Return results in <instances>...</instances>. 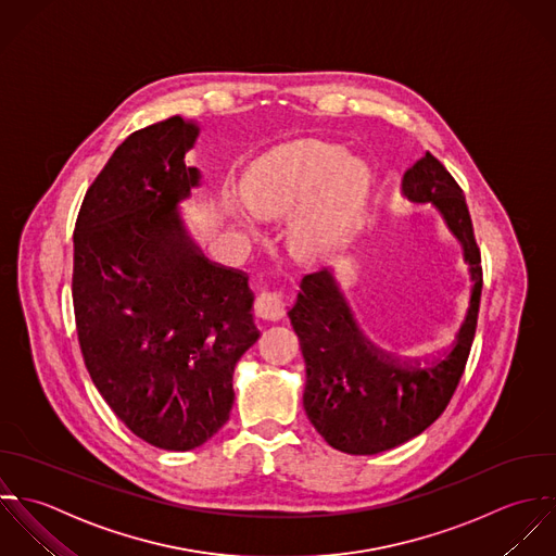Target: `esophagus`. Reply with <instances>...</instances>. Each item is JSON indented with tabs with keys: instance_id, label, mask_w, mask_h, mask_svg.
<instances>
[{
	"instance_id": "esophagus-1",
	"label": "esophagus",
	"mask_w": 556,
	"mask_h": 556,
	"mask_svg": "<svg viewBox=\"0 0 556 556\" xmlns=\"http://www.w3.org/2000/svg\"><path fill=\"white\" fill-rule=\"evenodd\" d=\"M257 314L264 320H279L286 314V299L277 290H262L257 296Z\"/></svg>"
}]
</instances>
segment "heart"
Segmentation results:
<instances>
[{
	"label": "heart",
	"instance_id": "1",
	"mask_svg": "<svg viewBox=\"0 0 556 556\" xmlns=\"http://www.w3.org/2000/svg\"><path fill=\"white\" fill-rule=\"evenodd\" d=\"M242 198L229 211L255 231L262 217H286V247L303 264H325L348 244L361 222L371 174L343 146L301 139L257 159L242 176Z\"/></svg>",
	"mask_w": 556,
	"mask_h": 556
}]
</instances>
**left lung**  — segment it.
Listing matches in <instances>:
<instances>
[{
	"label": "left lung",
	"mask_w": 556,
	"mask_h": 556,
	"mask_svg": "<svg viewBox=\"0 0 556 556\" xmlns=\"http://www.w3.org/2000/svg\"><path fill=\"white\" fill-rule=\"evenodd\" d=\"M402 191L415 204H434L462 247L466 301L457 327H446L430 350L400 356L350 303L329 268L303 277L288 312L307 367L305 413L327 443L352 455L406 443L443 415L477 329L483 270L464 191L430 152L404 174Z\"/></svg>",
	"instance_id": "8db88e82"
}]
</instances>
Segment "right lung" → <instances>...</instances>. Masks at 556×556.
Here are the masks:
<instances>
[{
	"label": "right lung",
	"instance_id": "add662e5",
	"mask_svg": "<svg viewBox=\"0 0 556 556\" xmlns=\"http://www.w3.org/2000/svg\"><path fill=\"white\" fill-rule=\"evenodd\" d=\"M198 132L174 115L128 135L75 223L73 305L90 378L135 437L167 451L222 430L233 367L260 337L247 273L211 262L180 217L200 185L185 163Z\"/></svg>",
	"mask_w": 556,
	"mask_h": 556
}]
</instances>
